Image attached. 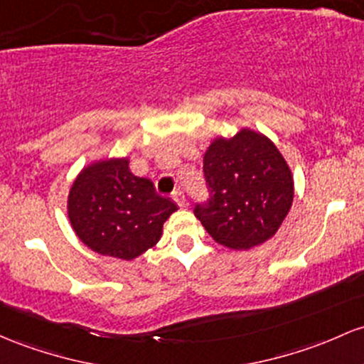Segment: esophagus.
I'll return each instance as SVG.
<instances>
[{
  "instance_id": "esophagus-1",
  "label": "esophagus",
  "mask_w": 364,
  "mask_h": 364,
  "mask_svg": "<svg viewBox=\"0 0 364 364\" xmlns=\"http://www.w3.org/2000/svg\"><path fill=\"white\" fill-rule=\"evenodd\" d=\"M173 200L178 203L179 207H186V197H185V193H183V191L176 190L173 193Z\"/></svg>"
}]
</instances>
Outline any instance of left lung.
Instances as JSON below:
<instances>
[{"label": "left lung", "mask_w": 364, "mask_h": 364, "mask_svg": "<svg viewBox=\"0 0 364 364\" xmlns=\"http://www.w3.org/2000/svg\"><path fill=\"white\" fill-rule=\"evenodd\" d=\"M210 195L195 215L221 245L247 250L274 237L294 202V178L273 141L242 127L218 136L203 155Z\"/></svg>", "instance_id": "8db88e82"}]
</instances>
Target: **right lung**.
Instances as JSON below:
<instances>
[{
  "label": "right lung",
  "instance_id": "add662e5",
  "mask_svg": "<svg viewBox=\"0 0 364 364\" xmlns=\"http://www.w3.org/2000/svg\"><path fill=\"white\" fill-rule=\"evenodd\" d=\"M178 210L154 183L129 171V157L102 159L72 183L67 214L85 245L109 257H138L162 237L164 223Z\"/></svg>",
  "mask_w": 364,
  "mask_h": 364
}]
</instances>
